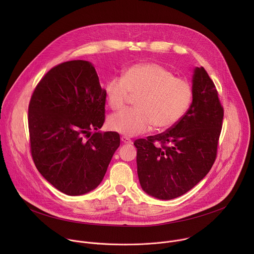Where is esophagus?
<instances>
[{
    "label": "esophagus",
    "mask_w": 254,
    "mask_h": 254,
    "mask_svg": "<svg viewBox=\"0 0 254 254\" xmlns=\"http://www.w3.org/2000/svg\"><path fill=\"white\" fill-rule=\"evenodd\" d=\"M121 140L123 141V143H132V140L127 136H122Z\"/></svg>",
    "instance_id": "34e87169"
}]
</instances>
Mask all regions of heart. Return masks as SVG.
I'll return each instance as SVG.
<instances>
[{"label": "heart", "mask_w": 254, "mask_h": 254, "mask_svg": "<svg viewBox=\"0 0 254 254\" xmlns=\"http://www.w3.org/2000/svg\"><path fill=\"white\" fill-rule=\"evenodd\" d=\"M108 105L118 111L130 95H137L135 108L111 116L107 127L127 136L146 132L153 126L166 130L176 126L187 114L193 91L189 82L175 77L166 67L152 62L128 67L124 76H114L104 87Z\"/></svg>", "instance_id": "b5f03b06"}]
</instances>
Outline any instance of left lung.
Masks as SVG:
<instances>
[{
	"mask_svg": "<svg viewBox=\"0 0 254 254\" xmlns=\"http://www.w3.org/2000/svg\"><path fill=\"white\" fill-rule=\"evenodd\" d=\"M192 82L193 100L184 118L162 133L133 142L139 184L158 199L171 200L190 191L216 160L223 106L203 67L195 68Z\"/></svg>",
	"mask_w": 254,
	"mask_h": 254,
	"instance_id": "obj_1",
	"label": "left lung"
}]
</instances>
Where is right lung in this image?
Instances as JSON below:
<instances>
[{"mask_svg": "<svg viewBox=\"0 0 254 254\" xmlns=\"http://www.w3.org/2000/svg\"><path fill=\"white\" fill-rule=\"evenodd\" d=\"M105 98L94 67L84 60L51 68L31 96L28 125L34 164L66 195L95 189L120 147L118 132L96 131L104 123Z\"/></svg>", "mask_w": 254, "mask_h": 254, "instance_id": "add662e5", "label": "right lung"}]
</instances>
